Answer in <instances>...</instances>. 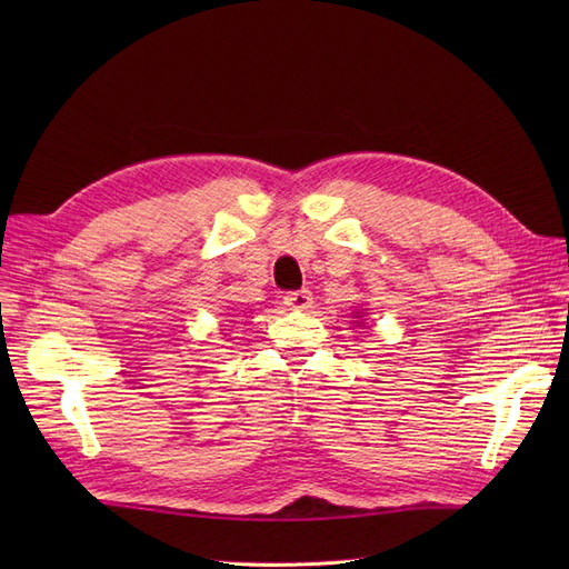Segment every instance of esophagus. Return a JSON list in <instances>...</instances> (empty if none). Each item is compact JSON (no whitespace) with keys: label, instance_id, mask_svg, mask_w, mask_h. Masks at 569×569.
<instances>
[{"label":"esophagus","instance_id":"1","mask_svg":"<svg viewBox=\"0 0 569 569\" xmlns=\"http://www.w3.org/2000/svg\"><path fill=\"white\" fill-rule=\"evenodd\" d=\"M313 297L308 289H299V291H287L284 295V306L295 308V311H303V308H311Z\"/></svg>","mask_w":569,"mask_h":569}]
</instances>
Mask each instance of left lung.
I'll list each match as a JSON object with an SVG mask.
<instances>
[{
    "label": "left lung",
    "mask_w": 569,
    "mask_h": 569,
    "mask_svg": "<svg viewBox=\"0 0 569 569\" xmlns=\"http://www.w3.org/2000/svg\"><path fill=\"white\" fill-rule=\"evenodd\" d=\"M353 318H360V311H356V313H353ZM358 325H363V322H358Z\"/></svg>",
    "instance_id": "obj_1"
}]
</instances>
